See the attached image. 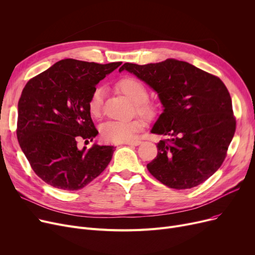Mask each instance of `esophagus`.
Segmentation results:
<instances>
[{"label": "esophagus", "mask_w": 255, "mask_h": 255, "mask_svg": "<svg viewBox=\"0 0 255 255\" xmlns=\"http://www.w3.org/2000/svg\"><path fill=\"white\" fill-rule=\"evenodd\" d=\"M141 143L140 140H132V141H128V142H124L123 144L125 145H139Z\"/></svg>", "instance_id": "esophagus-1"}]
</instances>
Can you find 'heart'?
Listing matches in <instances>:
<instances>
[{
  "label": "heart",
  "instance_id": "heart-1",
  "mask_svg": "<svg viewBox=\"0 0 255 255\" xmlns=\"http://www.w3.org/2000/svg\"><path fill=\"white\" fill-rule=\"evenodd\" d=\"M118 87L123 94L135 103L138 115L145 119H152L157 114V105L146 99L149 92L145 86L135 77L126 76L118 83ZM105 90L103 87H97L93 91L89 100V111L92 116L99 117L102 113ZM140 120L131 121H109L101 127L102 137L110 142L122 143L132 141L136 133L142 129Z\"/></svg>",
  "mask_w": 255,
  "mask_h": 255
}]
</instances>
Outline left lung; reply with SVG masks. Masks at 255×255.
I'll return each mask as SVG.
<instances>
[{
	"instance_id": "1",
	"label": "left lung",
	"mask_w": 255,
	"mask_h": 255,
	"mask_svg": "<svg viewBox=\"0 0 255 255\" xmlns=\"http://www.w3.org/2000/svg\"><path fill=\"white\" fill-rule=\"evenodd\" d=\"M134 74L157 94L163 106L151 132L166 138L146 167L173 189L204 183L224 161L236 131L232 98L221 79L179 60L119 69Z\"/></svg>"
}]
</instances>
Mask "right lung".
<instances>
[{"mask_svg":"<svg viewBox=\"0 0 255 255\" xmlns=\"http://www.w3.org/2000/svg\"><path fill=\"white\" fill-rule=\"evenodd\" d=\"M122 64L64 59L30 79L18 101L17 139L36 175L50 186L78 190L111 162L115 146L93 144L80 150V139L98 134L89 111L96 85Z\"/></svg>","mask_w":255,"mask_h":255,"instance_id":"right-lung-1","label":"right lung"}]
</instances>
